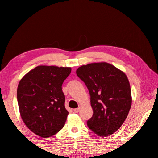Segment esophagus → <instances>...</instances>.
<instances>
[{"label":"esophagus","instance_id":"1","mask_svg":"<svg viewBox=\"0 0 158 158\" xmlns=\"http://www.w3.org/2000/svg\"><path fill=\"white\" fill-rule=\"evenodd\" d=\"M80 107H79V108H76V109H74V111L75 112V113H78V112L80 111Z\"/></svg>","mask_w":158,"mask_h":158}]
</instances>
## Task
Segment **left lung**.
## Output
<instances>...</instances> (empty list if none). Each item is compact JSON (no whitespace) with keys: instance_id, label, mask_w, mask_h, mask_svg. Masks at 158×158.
I'll return each instance as SVG.
<instances>
[{"instance_id":"left-lung-1","label":"left lung","mask_w":158,"mask_h":158,"mask_svg":"<svg viewBox=\"0 0 158 158\" xmlns=\"http://www.w3.org/2000/svg\"><path fill=\"white\" fill-rule=\"evenodd\" d=\"M76 73L90 95L93 114L87 121L89 129L101 137L112 135L121 127L132 105L126 74L106 62L82 65Z\"/></svg>"}]
</instances>
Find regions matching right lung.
Here are the masks:
<instances>
[{"mask_svg": "<svg viewBox=\"0 0 158 158\" xmlns=\"http://www.w3.org/2000/svg\"><path fill=\"white\" fill-rule=\"evenodd\" d=\"M69 67L39 65L22 77L17 88L19 113L29 130L43 138L52 137L65 125L62 84L71 73Z\"/></svg>", "mask_w": 158, "mask_h": 158, "instance_id": "right-lung-1", "label": "right lung"}]
</instances>
